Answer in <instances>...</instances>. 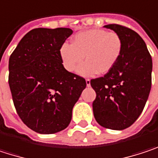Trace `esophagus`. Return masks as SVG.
<instances>
[{
	"label": "esophagus",
	"mask_w": 158,
	"mask_h": 158,
	"mask_svg": "<svg viewBox=\"0 0 158 158\" xmlns=\"http://www.w3.org/2000/svg\"><path fill=\"white\" fill-rule=\"evenodd\" d=\"M85 83H86V85H87V86H90V85H91V81H90V79H86V80H85Z\"/></svg>",
	"instance_id": "obj_1"
}]
</instances>
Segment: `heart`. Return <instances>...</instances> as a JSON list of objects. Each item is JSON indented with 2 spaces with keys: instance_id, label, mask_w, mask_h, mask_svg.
<instances>
[{
  "instance_id": "b5f03b06",
  "label": "heart",
  "mask_w": 158,
  "mask_h": 158,
  "mask_svg": "<svg viewBox=\"0 0 158 158\" xmlns=\"http://www.w3.org/2000/svg\"><path fill=\"white\" fill-rule=\"evenodd\" d=\"M123 52V41L115 32L103 29H91L77 33L72 44L60 47V58L64 68L73 73L83 62L77 73L82 76L106 74L113 69Z\"/></svg>"
}]
</instances>
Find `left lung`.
<instances>
[{"label": "left lung", "mask_w": 158, "mask_h": 158, "mask_svg": "<svg viewBox=\"0 0 158 158\" xmlns=\"http://www.w3.org/2000/svg\"><path fill=\"white\" fill-rule=\"evenodd\" d=\"M104 27L121 37L123 52L110 72L91 80L96 93L93 111L103 127L123 130L135 122L146 106L151 89L152 58L146 43L135 31L118 24Z\"/></svg>", "instance_id": "1"}]
</instances>
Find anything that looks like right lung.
Listing matches in <instances>:
<instances>
[{
    "label": "right lung",
    "mask_w": 158,
    "mask_h": 158,
    "mask_svg": "<svg viewBox=\"0 0 158 158\" xmlns=\"http://www.w3.org/2000/svg\"><path fill=\"white\" fill-rule=\"evenodd\" d=\"M69 28H36L27 32L9 59V85L17 114L39 134L65 129L85 80L64 68L60 47Z\"/></svg>",
    "instance_id": "right-lung-1"
}]
</instances>
